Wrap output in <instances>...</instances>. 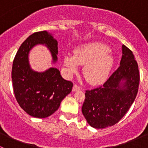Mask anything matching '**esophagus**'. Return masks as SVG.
Returning <instances> with one entry per match:
<instances>
[{"mask_svg":"<svg viewBox=\"0 0 148 148\" xmlns=\"http://www.w3.org/2000/svg\"><path fill=\"white\" fill-rule=\"evenodd\" d=\"M81 89V86H79L77 84H74V86H73V91L74 92H76V91H79Z\"/></svg>","mask_w":148,"mask_h":148,"instance_id":"34e87169","label":"esophagus"}]
</instances>
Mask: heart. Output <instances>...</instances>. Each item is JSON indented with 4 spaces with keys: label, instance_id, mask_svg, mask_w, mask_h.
I'll return each mask as SVG.
<instances>
[{
    "label": "heart",
    "instance_id": "1",
    "mask_svg": "<svg viewBox=\"0 0 148 148\" xmlns=\"http://www.w3.org/2000/svg\"><path fill=\"white\" fill-rule=\"evenodd\" d=\"M110 50L101 43L83 46L74 51L73 57L66 56L65 65L72 73L77 71V64L85 65L83 74L86 81L92 84H100L107 78L114 62Z\"/></svg>",
    "mask_w": 148,
    "mask_h": 148
}]
</instances>
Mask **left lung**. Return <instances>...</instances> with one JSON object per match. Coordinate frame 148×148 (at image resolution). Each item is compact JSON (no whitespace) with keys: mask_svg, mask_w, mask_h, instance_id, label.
I'll return each mask as SVG.
<instances>
[{"mask_svg":"<svg viewBox=\"0 0 148 148\" xmlns=\"http://www.w3.org/2000/svg\"><path fill=\"white\" fill-rule=\"evenodd\" d=\"M139 84L138 63L132 51L123 45L118 69L102 86L86 90L82 111L89 125L102 129L117 124L135 101Z\"/></svg>","mask_w":148,"mask_h":148,"instance_id":"obj_1","label":"left lung"}]
</instances>
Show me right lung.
Masks as SVG:
<instances>
[{
    "label": "right lung",
    "mask_w": 148,
    "mask_h": 148,
    "mask_svg": "<svg viewBox=\"0 0 148 148\" xmlns=\"http://www.w3.org/2000/svg\"><path fill=\"white\" fill-rule=\"evenodd\" d=\"M39 44L49 48L53 62L57 60V41L46 31L35 32L19 47L13 62L11 78L20 107L32 117L45 118L59 109L62 101L71 92L73 83L64 79L56 68L42 73L30 68L28 53L33 46Z\"/></svg>",
    "instance_id": "right-lung-1"
}]
</instances>
